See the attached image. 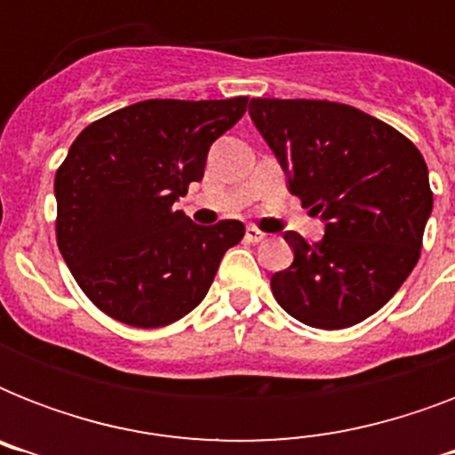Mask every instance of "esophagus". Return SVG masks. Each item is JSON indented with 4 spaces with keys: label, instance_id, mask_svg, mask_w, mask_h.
Returning a JSON list of instances; mask_svg holds the SVG:
<instances>
[{
    "label": "esophagus",
    "instance_id": "obj_1",
    "mask_svg": "<svg viewBox=\"0 0 455 455\" xmlns=\"http://www.w3.org/2000/svg\"><path fill=\"white\" fill-rule=\"evenodd\" d=\"M245 238H248V243H262L264 238H267V234H264V231H259L257 227H248V231H245Z\"/></svg>",
    "mask_w": 455,
    "mask_h": 455
}]
</instances>
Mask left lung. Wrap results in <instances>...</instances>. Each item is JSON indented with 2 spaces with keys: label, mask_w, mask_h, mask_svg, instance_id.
Returning a JSON list of instances; mask_svg holds the SVG:
<instances>
[{
  "label": "left lung",
  "mask_w": 455,
  "mask_h": 455,
  "mask_svg": "<svg viewBox=\"0 0 455 455\" xmlns=\"http://www.w3.org/2000/svg\"><path fill=\"white\" fill-rule=\"evenodd\" d=\"M250 116L291 174V191L321 214V243L285 234L295 259L271 276L292 318L339 331L385 307L418 264L432 188L413 141L347 103L252 99Z\"/></svg>",
  "instance_id": "left-lung-1"
}]
</instances>
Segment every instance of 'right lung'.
<instances>
[{
	"mask_svg": "<svg viewBox=\"0 0 455 455\" xmlns=\"http://www.w3.org/2000/svg\"><path fill=\"white\" fill-rule=\"evenodd\" d=\"M248 108L224 101L148 99L80 132L56 170V243L92 302L134 328H163L203 302L235 220L198 227L174 200L203 179L212 141Z\"/></svg>",
	"mask_w": 455,
	"mask_h": 455,
	"instance_id": "right-lung-1",
	"label": "right lung"
}]
</instances>
